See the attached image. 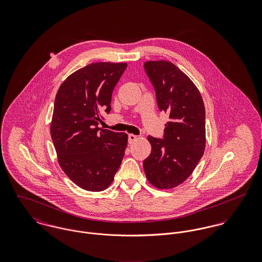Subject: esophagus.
Instances as JSON below:
<instances>
[{
	"mask_svg": "<svg viewBox=\"0 0 262 262\" xmlns=\"http://www.w3.org/2000/svg\"><path fill=\"white\" fill-rule=\"evenodd\" d=\"M137 138H138V136H136V135H134V134H129V135H128V141H129L130 144H132L134 141H136Z\"/></svg>",
	"mask_w": 262,
	"mask_h": 262,
	"instance_id": "1",
	"label": "esophagus"
}]
</instances>
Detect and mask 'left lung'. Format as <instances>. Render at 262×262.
Returning a JSON list of instances; mask_svg holds the SVG:
<instances>
[{"instance_id":"obj_1","label":"left lung","mask_w":262,"mask_h":262,"mask_svg":"<svg viewBox=\"0 0 262 262\" xmlns=\"http://www.w3.org/2000/svg\"><path fill=\"white\" fill-rule=\"evenodd\" d=\"M160 111L168 114L163 139L148 136L151 153L143 161L150 184L159 189L180 186L192 173L206 146L205 106L191 79L172 62L144 63Z\"/></svg>"}]
</instances>
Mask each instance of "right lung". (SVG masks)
<instances>
[{"label":"right lung","instance_id":"right-lung-1","mask_svg":"<svg viewBox=\"0 0 262 262\" xmlns=\"http://www.w3.org/2000/svg\"><path fill=\"white\" fill-rule=\"evenodd\" d=\"M126 62H95L60 84L54 102L50 135L57 160L76 186L101 191L113 183L127 147L128 135L98 127L111 111L113 90Z\"/></svg>","mask_w":262,"mask_h":262}]
</instances>
